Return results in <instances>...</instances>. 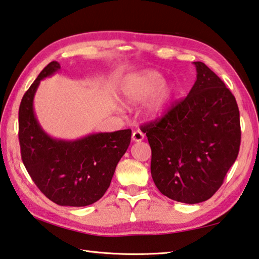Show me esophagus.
<instances>
[{
    "mask_svg": "<svg viewBox=\"0 0 259 259\" xmlns=\"http://www.w3.org/2000/svg\"><path fill=\"white\" fill-rule=\"evenodd\" d=\"M144 138H145V135L140 130L135 131V133L133 134V142H135V143L142 142V140H144Z\"/></svg>",
    "mask_w": 259,
    "mask_h": 259,
    "instance_id": "obj_1",
    "label": "esophagus"
}]
</instances>
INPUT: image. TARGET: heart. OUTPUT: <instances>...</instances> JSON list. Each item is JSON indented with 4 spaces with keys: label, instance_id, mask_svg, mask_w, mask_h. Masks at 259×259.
<instances>
[{
    "label": "heart",
    "instance_id": "heart-1",
    "mask_svg": "<svg viewBox=\"0 0 259 259\" xmlns=\"http://www.w3.org/2000/svg\"><path fill=\"white\" fill-rule=\"evenodd\" d=\"M120 94L126 104L136 105L150 100L145 106V113L149 119H157L171 100L173 88L165 82L161 72L156 70H143L124 77L120 86Z\"/></svg>",
    "mask_w": 259,
    "mask_h": 259
}]
</instances>
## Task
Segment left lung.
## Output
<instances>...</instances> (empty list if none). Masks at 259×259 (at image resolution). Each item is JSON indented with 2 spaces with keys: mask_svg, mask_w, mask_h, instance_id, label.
I'll use <instances>...</instances> for the list:
<instances>
[{
  "mask_svg": "<svg viewBox=\"0 0 259 259\" xmlns=\"http://www.w3.org/2000/svg\"><path fill=\"white\" fill-rule=\"evenodd\" d=\"M185 100L143 126L152 148L150 172L164 196L198 204L222 186L240 147V114L232 93L203 62Z\"/></svg>",
  "mask_w": 259,
  "mask_h": 259,
  "instance_id": "obj_1",
  "label": "left lung"
}]
</instances>
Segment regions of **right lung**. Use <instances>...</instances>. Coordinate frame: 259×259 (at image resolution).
I'll return each instance as SVG.
<instances>
[{"mask_svg":"<svg viewBox=\"0 0 259 259\" xmlns=\"http://www.w3.org/2000/svg\"><path fill=\"white\" fill-rule=\"evenodd\" d=\"M61 69L52 61L23 95L19 107L21 158L39 190L61 206L92 205L110 187L117 163L128 149L131 130L89 134L74 140L53 138L41 128L34 110L40 81Z\"/></svg>","mask_w":259,"mask_h":259,"instance_id":"add662e5","label":"right lung"}]
</instances>
